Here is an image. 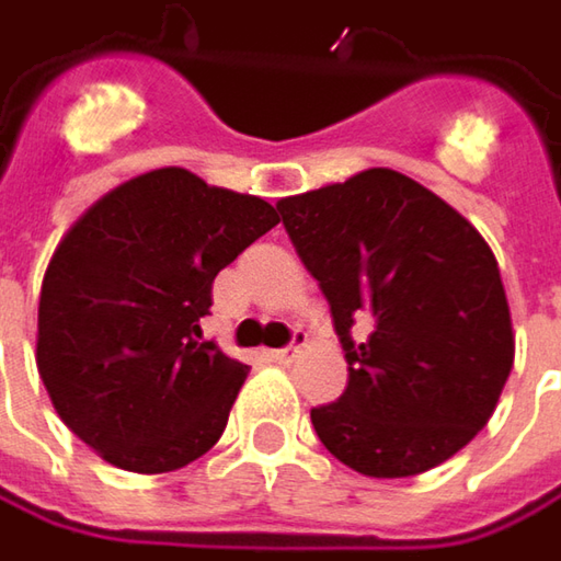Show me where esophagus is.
<instances>
[{"mask_svg": "<svg viewBox=\"0 0 561 561\" xmlns=\"http://www.w3.org/2000/svg\"><path fill=\"white\" fill-rule=\"evenodd\" d=\"M305 345H307L305 332H295V342H291L288 348H282V352L273 354V357H276L279 364H291V360H295V357L301 354V348H305Z\"/></svg>", "mask_w": 561, "mask_h": 561, "instance_id": "obj_1", "label": "esophagus"}]
</instances>
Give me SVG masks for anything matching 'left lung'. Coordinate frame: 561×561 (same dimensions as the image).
<instances>
[{
  "mask_svg": "<svg viewBox=\"0 0 561 561\" xmlns=\"http://www.w3.org/2000/svg\"><path fill=\"white\" fill-rule=\"evenodd\" d=\"M276 207L348 360L342 399L310 411L320 443L382 480L449 461L493 417L515 360L483 234L396 169H364Z\"/></svg>",
  "mask_w": 561,
  "mask_h": 561,
  "instance_id": "1",
  "label": "left lung"
}]
</instances>
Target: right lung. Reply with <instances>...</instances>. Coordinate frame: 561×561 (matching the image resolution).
I'll return each instance as SVG.
<instances>
[{"mask_svg": "<svg viewBox=\"0 0 561 561\" xmlns=\"http://www.w3.org/2000/svg\"><path fill=\"white\" fill-rule=\"evenodd\" d=\"M279 222L238 194L165 165L106 191L46 266L37 370L65 426L103 461L169 474L229 424L248 364L204 342L209 288Z\"/></svg>", "mask_w": 561, "mask_h": 561, "instance_id": "obj_1", "label": "right lung"}]
</instances>
